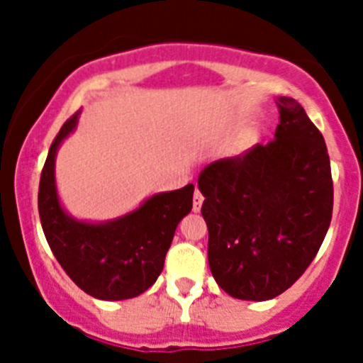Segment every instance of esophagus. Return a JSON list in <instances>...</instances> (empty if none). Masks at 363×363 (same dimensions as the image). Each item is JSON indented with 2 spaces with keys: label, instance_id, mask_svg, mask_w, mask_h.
I'll use <instances>...</instances> for the list:
<instances>
[{
  "label": "esophagus",
  "instance_id": "obj_1",
  "mask_svg": "<svg viewBox=\"0 0 363 363\" xmlns=\"http://www.w3.org/2000/svg\"><path fill=\"white\" fill-rule=\"evenodd\" d=\"M201 203H203V194H201L200 191H196L194 192V196H192V211H194V213H200Z\"/></svg>",
  "mask_w": 363,
  "mask_h": 363
}]
</instances>
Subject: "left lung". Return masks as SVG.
Here are the masks:
<instances>
[{
	"mask_svg": "<svg viewBox=\"0 0 363 363\" xmlns=\"http://www.w3.org/2000/svg\"><path fill=\"white\" fill-rule=\"evenodd\" d=\"M274 140L209 163L198 176L209 267L238 300L264 301L306 272L333 216L331 162L296 99H277Z\"/></svg>",
	"mask_w": 363,
	"mask_h": 363,
	"instance_id": "left-lung-1",
	"label": "left lung"
}]
</instances>
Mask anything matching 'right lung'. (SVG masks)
<instances>
[{"instance_id": "obj_1", "label": "right lung", "mask_w": 363, "mask_h": 363, "mask_svg": "<svg viewBox=\"0 0 363 363\" xmlns=\"http://www.w3.org/2000/svg\"><path fill=\"white\" fill-rule=\"evenodd\" d=\"M79 112L57 133L41 171L38 209L45 238L63 271L86 294L107 301L140 296L162 274L176 227L192 209L194 185L152 194L114 220L74 218L57 196L56 154L78 127Z\"/></svg>"}]
</instances>
